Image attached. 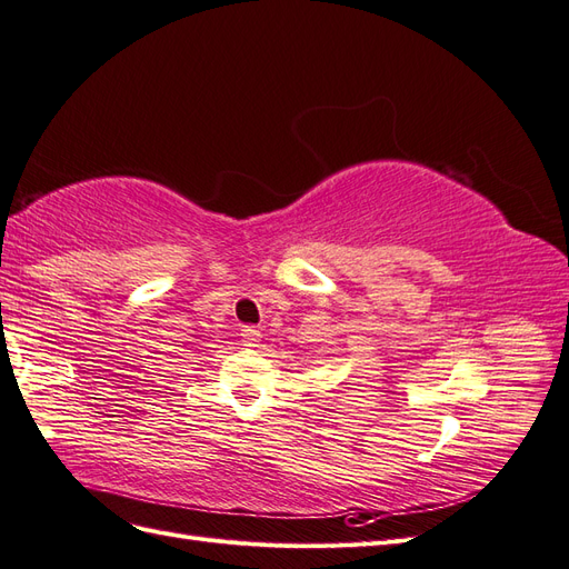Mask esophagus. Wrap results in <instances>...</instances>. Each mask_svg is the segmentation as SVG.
I'll use <instances>...</instances> for the list:
<instances>
[{
  "mask_svg": "<svg viewBox=\"0 0 569 569\" xmlns=\"http://www.w3.org/2000/svg\"><path fill=\"white\" fill-rule=\"evenodd\" d=\"M242 339H244L247 347H256L258 339H261V332H258L256 327H251V325H244L242 327Z\"/></svg>",
  "mask_w": 569,
  "mask_h": 569,
  "instance_id": "esophagus-1",
  "label": "esophagus"
}]
</instances>
